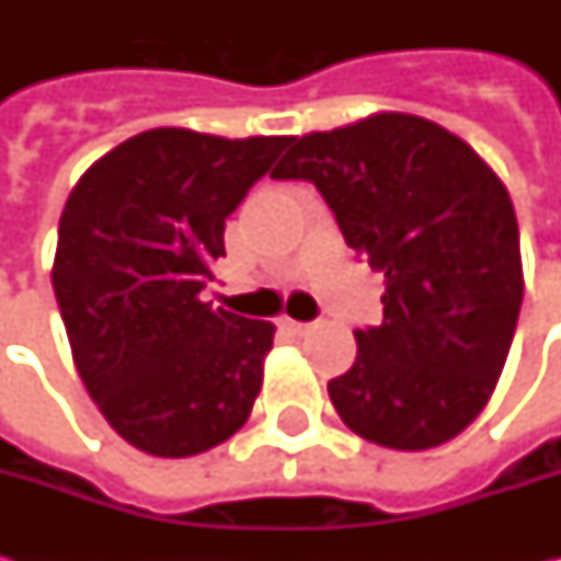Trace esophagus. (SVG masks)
I'll use <instances>...</instances> for the list:
<instances>
[{
  "label": "esophagus",
  "mask_w": 561,
  "mask_h": 561,
  "mask_svg": "<svg viewBox=\"0 0 561 561\" xmlns=\"http://www.w3.org/2000/svg\"><path fill=\"white\" fill-rule=\"evenodd\" d=\"M280 328H284L287 334L302 336V334H309V328H312V324H306V321H293V318H284V321H280Z\"/></svg>",
  "instance_id": "34e87169"
}]
</instances>
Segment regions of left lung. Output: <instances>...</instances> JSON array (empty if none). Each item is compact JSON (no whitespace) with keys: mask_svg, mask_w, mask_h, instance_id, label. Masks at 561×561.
I'll use <instances>...</instances> for the list:
<instances>
[{"mask_svg":"<svg viewBox=\"0 0 561 561\" xmlns=\"http://www.w3.org/2000/svg\"><path fill=\"white\" fill-rule=\"evenodd\" d=\"M309 181L346 247L383 271V321L328 383L336 415L387 449L462 434L496 387L522 309L518 221L503 181L456 134L383 112L296 140L271 174Z\"/></svg>","mask_w":561,"mask_h":561,"instance_id":"8db88e82","label":"left lung"}]
</instances>
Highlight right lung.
Returning <instances> with one entry per match:
<instances>
[{"label": "right lung", "mask_w": 561, "mask_h": 561, "mask_svg": "<svg viewBox=\"0 0 561 561\" xmlns=\"http://www.w3.org/2000/svg\"><path fill=\"white\" fill-rule=\"evenodd\" d=\"M287 142L146 130L102 156L65 203L53 287L77 375L149 456L225 443L262 390L274 324L211 309L203 290L227 215Z\"/></svg>", "instance_id": "right-lung-1"}]
</instances>
